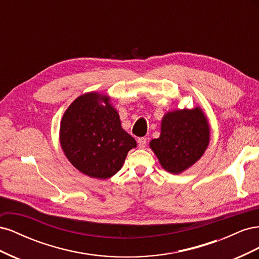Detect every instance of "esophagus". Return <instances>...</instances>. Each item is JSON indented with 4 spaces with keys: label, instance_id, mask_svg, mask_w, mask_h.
<instances>
[{
    "label": "esophagus",
    "instance_id": "esophagus-1",
    "mask_svg": "<svg viewBox=\"0 0 259 259\" xmlns=\"http://www.w3.org/2000/svg\"><path fill=\"white\" fill-rule=\"evenodd\" d=\"M137 143H138V147H139V148H142V149H144V148L146 147V145H147V138H145V137H142V138H138V140H137Z\"/></svg>",
    "mask_w": 259,
    "mask_h": 259
}]
</instances>
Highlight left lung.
Wrapping results in <instances>:
<instances>
[{
  "label": "left lung",
  "mask_w": 259,
  "mask_h": 259,
  "mask_svg": "<svg viewBox=\"0 0 259 259\" xmlns=\"http://www.w3.org/2000/svg\"><path fill=\"white\" fill-rule=\"evenodd\" d=\"M209 137L207 116L198 106L164 114L160 137L152 139L149 146L164 169L180 174L201 159Z\"/></svg>",
  "instance_id": "8db88e82"
}]
</instances>
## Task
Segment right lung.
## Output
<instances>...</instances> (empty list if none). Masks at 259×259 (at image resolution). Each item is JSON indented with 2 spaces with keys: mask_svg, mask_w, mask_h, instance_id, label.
Segmentation results:
<instances>
[{
  "mask_svg": "<svg viewBox=\"0 0 259 259\" xmlns=\"http://www.w3.org/2000/svg\"><path fill=\"white\" fill-rule=\"evenodd\" d=\"M59 140L69 162L84 175L107 179L119 171L136 140L121 126L110 97L97 92L73 100L61 117Z\"/></svg>",
  "mask_w": 259,
  "mask_h": 259,
  "instance_id": "add662e5",
  "label": "right lung"
}]
</instances>
